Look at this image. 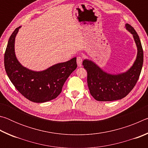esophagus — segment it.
<instances>
[{
  "label": "esophagus",
  "mask_w": 148,
  "mask_h": 148,
  "mask_svg": "<svg viewBox=\"0 0 148 148\" xmlns=\"http://www.w3.org/2000/svg\"><path fill=\"white\" fill-rule=\"evenodd\" d=\"M82 62H83V58L81 56H78L77 57V64L78 66H82Z\"/></svg>",
  "instance_id": "esophagus-1"
}]
</instances>
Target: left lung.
<instances>
[{"instance_id":"1","label":"left lung","mask_w":148,"mask_h":148,"mask_svg":"<svg viewBox=\"0 0 148 148\" xmlns=\"http://www.w3.org/2000/svg\"><path fill=\"white\" fill-rule=\"evenodd\" d=\"M126 29L133 35L138 53L136 61L125 73L114 75L108 74L91 61L85 59L84 69L87 72V85L90 93L98 101H113L124 98L134 88L141 72L144 61L143 49L137 32L131 25Z\"/></svg>"}]
</instances>
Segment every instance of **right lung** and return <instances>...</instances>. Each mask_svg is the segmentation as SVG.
<instances>
[{
    "label": "right lung",
    "instance_id": "right-lung-1",
    "mask_svg": "<svg viewBox=\"0 0 148 148\" xmlns=\"http://www.w3.org/2000/svg\"><path fill=\"white\" fill-rule=\"evenodd\" d=\"M15 29L10 37L4 53V67L9 79L20 93L34 102H45L56 99L70 75L77 68L76 58L53 65L40 72H34L22 66L15 55V38L19 31Z\"/></svg>",
    "mask_w": 148,
    "mask_h": 148
}]
</instances>
